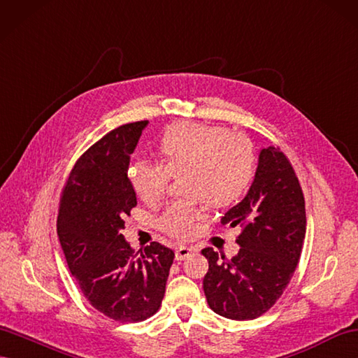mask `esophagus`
<instances>
[{"label":"esophagus","instance_id":"obj_1","mask_svg":"<svg viewBox=\"0 0 358 358\" xmlns=\"http://www.w3.org/2000/svg\"><path fill=\"white\" fill-rule=\"evenodd\" d=\"M196 249L191 248V246H178L176 248V259L178 261H182L188 258L191 254H194Z\"/></svg>","mask_w":358,"mask_h":358}]
</instances>
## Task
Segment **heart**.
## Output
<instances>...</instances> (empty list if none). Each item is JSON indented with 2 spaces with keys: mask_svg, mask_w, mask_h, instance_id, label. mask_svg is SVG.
Listing matches in <instances>:
<instances>
[{
  "mask_svg": "<svg viewBox=\"0 0 358 358\" xmlns=\"http://www.w3.org/2000/svg\"><path fill=\"white\" fill-rule=\"evenodd\" d=\"M161 162L132 161L127 167L129 184L145 203L164 197L171 176L179 178L188 199L167 206L158 226L171 237L189 238L202 219L200 200L224 206L241 196L255 169V153L241 134H228L223 127L200 123H178L169 127L158 141Z\"/></svg>",
  "mask_w": 358,
  "mask_h": 358,
  "instance_id": "heart-1",
  "label": "heart"
}]
</instances>
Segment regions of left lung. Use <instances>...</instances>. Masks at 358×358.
Returning <instances> with one entry per match:
<instances>
[{
	"label": "left lung",
	"mask_w": 358,
	"mask_h": 358,
	"mask_svg": "<svg viewBox=\"0 0 358 358\" xmlns=\"http://www.w3.org/2000/svg\"><path fill=\"white\" fill-rule=\"evenodd\" d=\"M222 224L241 228L240 250L231 259L213 248L202 250L209 263L203 278L208 305L223 317L255 319L292 280L307 226L299 180L280 149H261L248 194L222 217Z\"/></svg>",
	"instance_id": "1"
}]
</instances>
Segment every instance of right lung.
Masks as SVG:
<instances>
[{
  "label": "right lung",
  "mask_w": 358,
  "mask_h": 358,
  "mask_svg": "<svg viewBox=\"0 0 358 358\" xmlns=\"http://www.w3.org/2000/svg\"><path fill=\"white\" fill-rule=\"evenodd\" d=\"M147 124L113 129L80 156L57 215L69 272L95 310L120 322L144 320L158 311L174 258L156 241L136 257L121 234L124 215L136 206L127 179L130 155Z\"/></svg>",
  "instance_id": "add662e5"
}]
</instances>
